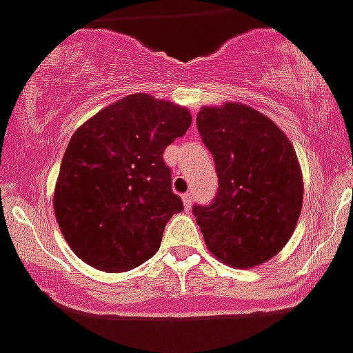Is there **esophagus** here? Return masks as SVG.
Masks as SVG:
<instances>
[{
	"label": "esophagus",
	"mask_w": 353,
	"mask_h": 353,
	"mask_svg": "<svg viewBox=\"0 0 353 353\" xmlns=\"http://www.w3.org/2000/svg\"><path fill=\"white\" fill-rule=\"evenodd\" d=\"M183 203H185V208L190 210L192 203H194V195L192 194H183Z\"/></svg>",
	"instance_id": "34e87169"
}]
</instances>
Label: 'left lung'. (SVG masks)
I'll return each instance as SVG.
<instances>
[{
    "label": "left lung",
    "mask_w": 353,
    "mask_h": 353,
    "mask_svg": "<svg viewBox=\"0 0 353 353\" xmlns=\"http://www.w3.org/2000/svg\"><path fill=\"white\" fill-rule=\"evenodd\" d=\"M197 131L212 152L219 190L192 208L208 250L232 268H254L282 250L303 203L291 141L262 112L228 102L203 108Z\"/></svg>",
    "instance_id": "left-lung-1"
}]
</instances>
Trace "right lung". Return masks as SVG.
Listing matches in <instances>:
<instances>
[{
  "instance_id": "add662e5",
  "label": "right lung",
  "mask_w": 353,
  "mask_h": 353,
  "mask_svg": "<svg viewBox=\"0 0 353 353\" xmlns=\"http://www.w3.org/2000/svg\"><path fill=\"white\" fill-rule=\"evenodd\" d=\"M192 123L176 103L136 93L79 127L61 163L53 210L62 235L94 269L121 272L154 256L183 201L163 152Z\"/></svg>"
}]
</instances>
